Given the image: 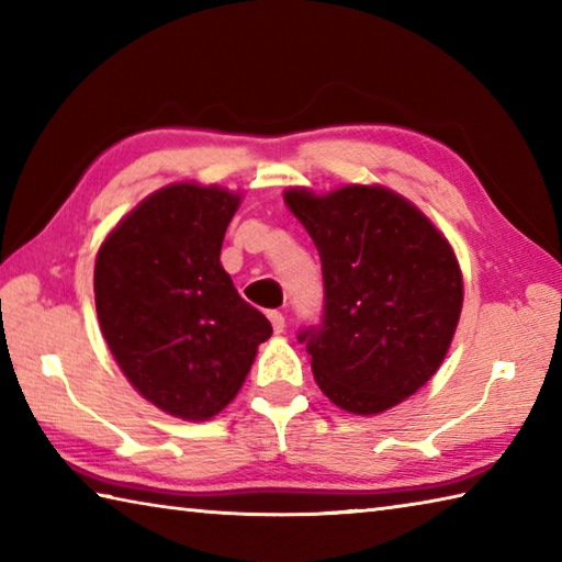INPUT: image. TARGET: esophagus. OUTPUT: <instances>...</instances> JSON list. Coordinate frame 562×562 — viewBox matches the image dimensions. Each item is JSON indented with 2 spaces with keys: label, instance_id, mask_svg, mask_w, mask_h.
Returning a JSON list of instances; mask_svg holds the SVG:
<instances>
[{
  "label": "esophagus",
  "instance_id": "1",
  "mask_svg": "<svg viewBox=\"0 0 562 562\" xmlns=\"http://www.w3.org/2000/svg\"><path fill=\"white\" fill-rule=\"evenodd\" d=\"M270 324L274 328V334H282L284 331V316L280 312H270Z\"/></svg>",
  "mask_w": 562,
  "mask_h": 562
}]
</instances>
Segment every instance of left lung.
Masks as SVG:
<instances>
[{
	"instance_id": "8db88e82",
	"label": "left lung",
	"mask_w": 562,
	"mask_h": 562,
	"mask_svg": "<svg viewBox=\"0 0 562 562\" xmlns=\"http://www.w3.org/2000/svg\"><path fill=\"white\" fill-rule=\"evenodd\" d=\"M322 258L324 318L300 331L314 380L340 409L387 412L441 368L463 310L453 248L380 184L284 192Z\"/></svg>"
}]
</instances>
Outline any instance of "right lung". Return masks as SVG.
<instances>
[{
    "label": "right lung",
    "mask_w": 562,
    "mask_h": 562,
    "mask_svg": "<svg viewBox=\"0 0 562 562\" xmlns=\"http://www.w3.org/2000/svg\"><path fill=\"white\" fill-rule=\"evenodd\" d=\"M238 204V192L216 184H168L97 252L94 304L109 350L143 400L184 422L222 412L272 334L218 260Z\"/></svg>",
    "instance_id": "obj_1"
}]
</instances>
